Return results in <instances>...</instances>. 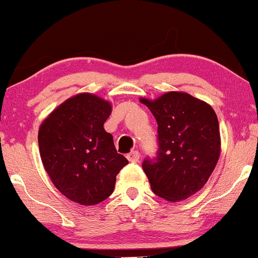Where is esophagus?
Listing matches in <instances>:
<instances>
[{"label": "esophagus", "instance_id": "esophagus-1", "mask_svg": "<svg viewBox=\"0 0 258 258\" xmlns=\"http://www.w3.org/2000/svg\"><path fill=\"white\" fill-rule=\"evenodd\" d=\"M127 160H128L130 162H138L139 153L137 152V150H135V152H131L130 154H127Z\"/></svg>", "mask_w": 258, "mask_h": 258}]
</instances>
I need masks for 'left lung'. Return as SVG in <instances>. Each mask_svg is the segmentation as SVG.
Masks as SVG:
<instances>
[{
    "instance_id": "8db88e82",
    "label": "left lung",
    "mask_w": 258,
    "mask_h": 258,
    "mask_svg": "<svg viewBox=\"0 0 258 258\" xmlns=\"http://www.w3.org/2000/svg\"><path fill=\"white\" fill-rule=\"evenodd\" d=\"M139 100L159 126L156 160L143 162L152 190L171 203L188 199L206 184L220 159L217 115L211 105L186 92Z\"/></svg>"
}]
</instances>
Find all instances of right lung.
I'll list each match as a JSON object with an SVG mask.
<instances>
[{"mask_svg": "<svg viewBox=\"0 0 258 258\" xmlns=\"http://www.w3.org/2000/svg\"><path fill=\"white\" fill-rule=\"evenodd\" d=\"M112 105L93 93H79L59 104L38 128L40 156L55 188L84 206L102 203L128 164L104 130Z\"/></svg>", "mask_w": 258, "mask_h": 258, "instance_id": "obj_1", "label": "right lung"}]
</instances>
